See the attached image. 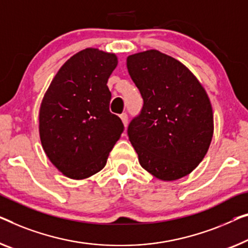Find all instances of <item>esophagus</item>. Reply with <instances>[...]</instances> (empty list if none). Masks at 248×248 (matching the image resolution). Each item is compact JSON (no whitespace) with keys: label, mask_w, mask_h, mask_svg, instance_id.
I'll return each instance as SVG.
<instances>
[{"label":"esophagus","mask_w":248,"mask_h":248,"mask_svg":"<svg viewBox=\"0 0 248 248\" xmlns=\"http://www.w3.org/2000/svg\"><path fill=\"white\" fill-rule=\"evenodd\" d=\"M120 119H121V121H123L124 128H127V125H128V116H127V113L121 114Z\"/></svg>","instance_id":"1"}]
</instances>
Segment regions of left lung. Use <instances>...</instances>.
<instances>
[{
	"mask_svg": "<svg viewBox=\"0 0 248 248\" xmlns=\"http://www.w3.org/2000/svg\"><path fill=\"white\" fill-rule=\"evenodd\" d=\"M127 68L143 99L141 112L128 127L139 164L164 182L189 175L214 134L204 87L186 65L158 50L129 55Z\"/></svg>",
	"mask_w": 248,
	"mask_h": 248,
	"instance_id": "left-lung-1",
	"label": "left lung"
}]
</instances>
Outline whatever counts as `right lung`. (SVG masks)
Returning <instances> with one entry per match:
<instances>
[{
    "label": "right lung",
    "mask_w": 248,
    "mask_h": 248,
    "mask_svg": "<svg viewBox=\"0 0 248 248\" xmlns=\"http://www.w3.org/2000/svg\"><path fill=\"white\" fill-rule=\"evenodd\" d=\"M118 64L114 53L87 47L61 66L42 99L39 132L50 161L71 179L100 171L124 131L109 111L108 79Z\"/></svg>",
    "instance_id": "add662e5"
}]
</instances>
